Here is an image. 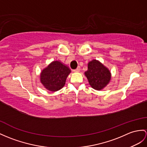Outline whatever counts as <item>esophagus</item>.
<instances>
[{
    "label": "esophagus",
    "instance_id": "obj_1",
    "mask_svg": "<svg viewBox=\"0 0 147 147\" xmlns=\"http://www.w3.org/2000/svg\"><path fill=\"white\" fill-rule=\"evenodd\" d=\"M80 70V67L78 66L76 69L74 70V72H78V71H79Z\"/></svg>",
    "mask_w": 147,
    "mask_h": 147
}]
</instances>
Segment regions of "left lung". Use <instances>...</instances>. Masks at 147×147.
<instances>
[{
  "label": "left lung",
  "mask_w": 147,
  "mask_h": 147,
  "mask_svg": "<svg viewBox=\"0 0 147 147\" xmlns=\"http://www.w3.org/2000/svg\"><path fill=\"white\" fill-rule=\"evenodd\" d=\"M89 84L96 90H101L108 85L111 79L110 70L96 60L88 63V70L85 72Z\"/></svg>",
  "instance_id": "left-lung-1"
}]
</instances>
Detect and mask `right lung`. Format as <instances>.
<instances>
[{"label":"right lung","instance_id":"add662e5","mask_svg":"<svg viewBox=\"0 0 147 147\" xmlns=\"http://www.w3.org/2000/svg\"><path fill=\"white\" fill-rule=\"evenodd\" d=\"M70 72L69 68L62 62L53 61L42 71L40 82L49 91H58L65 85Z\"/></svg>","mask_w":147,"mask_h":147}]
</instances>
